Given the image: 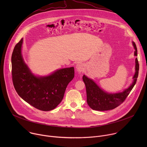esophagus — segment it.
I'll list each match as a JSON object with an SVG mask.
<instances>
[{"label": "esophagus", "instance_id": "obj_1", "mask_svg": "<svg viewBox=\"0 0 147 147\" xmlns=\"http://www.w3.org/2000/svg\"><path fill=\"white\" fill-rule=\"evenodd\" d=\"M76 69L79 73H81L84 70V66L81 63H78L76 65Z\"/></svg>", "mask_w": 147, "mask_h": 147}]
</instances>
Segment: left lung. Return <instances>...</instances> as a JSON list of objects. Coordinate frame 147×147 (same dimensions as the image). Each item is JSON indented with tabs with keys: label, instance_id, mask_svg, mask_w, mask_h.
I'll return each instance as SVG.
<instances>
[{
	"label": "left lung",
	"instance_id": "left-lung-1",
	"mask_svg": "<svg viewBox=\"0 0 147 147\" xmlns=\"http://www.w3.org/2000/svg\"><path fill=\"white\" fill-rule=\"evenodd\" d=\"M132 44L135 49L134 56H137L136 45L133 41ZM135 62L136 71L133 77V81L129 88L125 89L121 92L112 94L105 91L96 84L94 80L89 78L85 75L83 76L82 80L86 87L87 102L92 109L99 111L112 110L119 106L124 102L136 84L138 78L139 64L137 57H136Z\"/></svg>",
	"mask_w": 147,
	"mask_h": 147
}]
</instances>
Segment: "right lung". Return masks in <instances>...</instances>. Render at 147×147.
<instances>
[{"instance_id":"1","label":"right lung","mask_w":147,"mask_h":147,"mask_svg":"<svg viewBox=\"0 0 147 147\" xmlns=\"http://www.w3.org/2000/svg\"><path fill=\"white\" fill-rule=\"evenodd\" d=\"M23 38L17 43L11 56V74L18 95L34 108L49 111L63 98L66 87L74 77L73 67L60 69L47 76L34 75L22 54Z\"/></svg>"}]
</instances>
